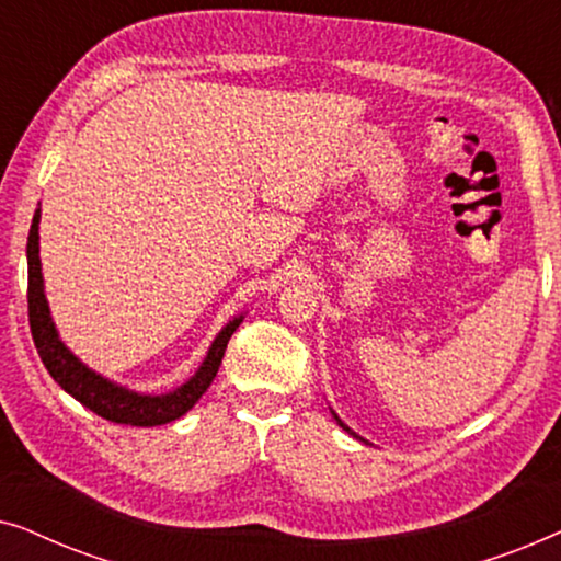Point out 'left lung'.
Segmentation results:
<instances>
[{"mask_svg":"<svg viewBox=\"0 0 561 561\" xmlns=\"http://www.w3.org/2000/svg\"><path fill=\"white\" fill-rule=\"evenodd\" d=\"M332 416H334V421H336V424H340V426L344 428V432H347V434H352V436H357L355 432H352V428H350L347 424H344V421H342L340 416H336V413H334V411H332ZM357 439H359V442H365V439H363V436H357ZM365 444H367V442H365Z\"/></svg>","mask_w":561,"mask_h":561,"instance_id":"1","label":"left lung"}]
</instances>
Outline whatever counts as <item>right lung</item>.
<instances>
[{
    "label": "right lung",
    "instance_id": "add662e5",
    "mask_svg": "<svg viewBox=\"0 0 561 561\" xmlns=\"http://www.w3.org/2000/svg\"><path fill=\"white\" fill-rule=\"evenodd\" d=\"M41 206L35 209L33 225H30L27 234V311H30V332H33L37 355H41L45 370L50 378L73 396L76 401L94 411L96 416L114 424L127 426H160L171 424V421L181 419L183 413L194 409V403L206 393L211 380L217 378L221 357H225L229 336L234 329L242 324L244 313H237L232 321L221 327V332L214 336L209 352H206L204 363L191 378L179 386L171 393H137L119 382H114L89 365H83L71 350L60 340L56 321L50 317L48 298H45V283H43V267H41Z\"/></svg>",
    "mask_w": 561,
    "mask_h": 561
}]
</instances>
